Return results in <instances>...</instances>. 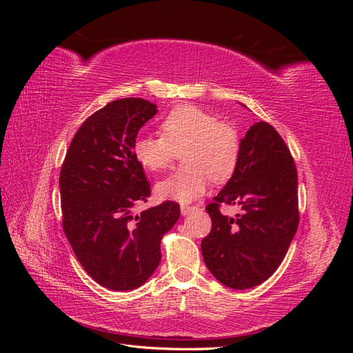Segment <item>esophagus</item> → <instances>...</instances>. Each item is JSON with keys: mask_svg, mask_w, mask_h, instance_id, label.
Returning <instances> with one entry per match:
<instances>
[{"mask_svg": "<svg viewBox=\"0 0 353 353\" xmlns=\"http://www.w3.org/2000/svg\"><path fill=\"white\" fill-rule=\"evenodd\" d=\"M197 208L196 206H188V205H183L181 206V213H183V215H188L190 212H193V210H196Z\"/></svg>", "mask_w": 353, "mask_h": 353, "instance_id": "34e87169", "label": "esophagus"}]
</instances>
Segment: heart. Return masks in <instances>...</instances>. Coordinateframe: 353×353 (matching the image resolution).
Instances as JSON below:
<instances>
[{
    "label": "heart",
    "instance_id": "b5f03b06",
    "mask_svg": "<svg viewBox=\"0 0 353 353\" xmlns=\"http://www.w3.org/2000/svg\"><path fill=\"white\" fill-rule=\"evenodd\" d=\"M162 135H144L134 144V154L143 168L159 172L184 152V168L160 181L162 199L188 203L206 193L210 179L227 183L236 174L241 154L239 131L221 122L213 113L193 104H181L163 119Z\"/></svg>",
    "mask_w": 353,
    "mask_h": 353
}]
</instances>
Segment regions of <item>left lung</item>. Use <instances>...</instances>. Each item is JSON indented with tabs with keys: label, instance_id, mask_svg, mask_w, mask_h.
<instances>
[{
	"label": "left lung",
	"instance_id": "1",
	"mask_svg": "<svg viewBox=\"0 0 353 353\" xmlns=\"http://www.w3.org/2000/svg\"><path fill=\"white\" fill-rule=\"evenodd\" d=\"M222 204H237L236 219L222 216ZM212 230L201 240V254L213 276L245 290L276 271L299 225L297 170L275 128L253 123L241 140L236 174L206 206Z\"/></svg>",
	"mask_w": 353,
	"mask_h": 353
}]
</instances>
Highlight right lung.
<instances>
[{
    "mask_svg": "<svg viewBox=\"0 0 353 353\" xmlns=\"http://www.w3.org/2000/svg\"><path fill=\"white\" fill-rule=\"evenodd\" d=\"M156 113V104L143 99L105 104L74 134L60 170L66 239L91 279L116 292L150 279L162 258L160 240L179 218L176 201L134 213L150 196L134 144Z\"/></svg>",
    "mask_w": 353,
    "mask_h": 353,
    "instance_id": "1",
    "label": "right lung"
}]
</instances>
